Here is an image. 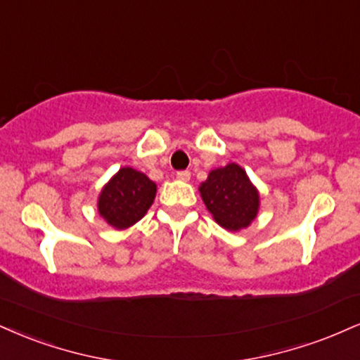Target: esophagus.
I'll return each mask as SVG.
<instances>
[{
  "label": "esophagus",
  "instance_id": "34e87169",
  "mask_svg": "<svg viewBox=\"0 0 360 360\" xmlns=\"http://www.w3.org/2000/svg\"><path fill=\"white\" fill-rule=\"evenodd\" d=\"M176 177L179 181H189V179H191V172H189V171H179L176 174Z\"/></svg>",
  "mask_w": 360,
  "mask_h": 360
}]
</instances>
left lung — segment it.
Segmentation results:
<instances>
[{"instance_id":"left-lung-1","label":"left lung","mask_w":360,"mask_h":360,"mask_svg":"<svg viewBox=\"0 0 360 360\" xmlns=\"http://www.w3.org/2000/svg\"><path fill=\"white\" fill-rule=\"evenodd\" d=\"M202 201L219 226L238 231L257 218L259 194L246 171L231 162L213 169L207 179L199 186Z\"/></svg>"}]
</instances>
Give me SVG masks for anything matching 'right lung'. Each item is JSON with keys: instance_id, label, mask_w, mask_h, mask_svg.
<instances>
[{"instance_id": "1", "label": "right lung", "mask_w": 360, "mask_h": 360, "mask_svg": "<svg viewBox=\"0 0 360 360\" xmlns=\"http://www.w3.org/2000/svg\"><path fill=\"white\" fill-rule=\"evenodd\" d=\"M158 186L144 172L120 167L98 194V213L110 226L125 229L144 218L154 202Z\"/></svg>"}]
</instances>
